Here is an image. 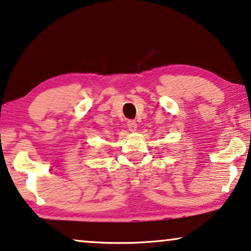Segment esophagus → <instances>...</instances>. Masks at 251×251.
Listing matches in <instances>:
<instances>
[{
    "label": "esophagus",
    "instance_id": "34e87169",
    "mask_svg": "<svg viewBox=\"0 0 251 251\" xmlns=\"http://www.w3.org/2000/svg\"><path fill=\"white\" fill-rule=\"evenodd\" d=\"M127 127H128V129L130 130V132H135V130L137 129V125H136V122L135 121H130L127 122Z\"/></svg>",
    "mask_w": 251,
    "mask_h": 251
}]
</instances>
